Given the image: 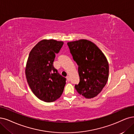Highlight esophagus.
Listing matches in <instances>:
<instances>
[{
	"label": "esophagus",
	"mask_w": 134,
	"mask_h": 134,
	"mask_svg": "<svg viewBox=\"0 0 134 134\" xmlns=\"http://www.w3.org/2000/svg\"><path fill=\"white\" fill-rule=\"evenodd\" d=\"M66 78H67V80L69 82V81H70V77L69 76H67L66 77Z\"/></svg>",
	"instance_id": "obj_1"
}]
</instances>
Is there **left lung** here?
Listing matches in <instances>:
<instances>
[{
	"mask_svg": "<svg viewBox=\"0 0 134 134\" xmlns=\"http://www.w3.org/2000/svg\"><path fill=\"white\" fill-rule=\"evenodd\" d=\"M73 58L78 66L80 82L75 87L86 98L96 97L105 87L109 77V64L100 49L85 39L67 43Z\"/></svg>",
	"mask_w": 134,
	"mask_h": 134,
	"instance_id": "left-lung-1",
	"label": "left lung"
}]
</instances>
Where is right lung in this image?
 <instances>
[{"label":"right lung","instance_id":"obj_1","mask_svg":"<svg viewBox=\"0 0 134 134\" xmlns=\"http://www.w3.org/2000/svg\"><path fill=\"white\" fill-rule=\"evenodd\" d=\"M63 42L42 40L29 53L25 68L29 86L39 99L52 102L60 97L66 79L53 67L55 54L60 51Z\"/></svg>","mask_w":134,"mask_h":134}]
</instances>
